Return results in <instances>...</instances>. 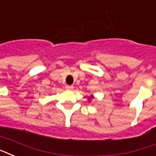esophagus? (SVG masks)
I'll return each mask as SVG.
<instances>
[{
	"mask_svg": "<svg viewBox=\"0 0 156 156\" xmlns=\"http://www.w3.org/2000/svg\"><path fill=\"white\" fill-rule=\"evenodd\" d=\"M65 88L67 89V90H69V91H71V90H73V86H72V85H67V86L65 87Z\"/></svg>",
	"mask_w": 156,
	"mask_h": 156,
	"instance_id": "esophagus-1",
	"label": "esophagus"
}]
</instances>
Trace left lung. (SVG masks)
Masks as SVG:
<instances>
[{
  "label": "left lung",
  "mask_w": 156,
  "mask_h": 156,
  "mask_svg": "<svg viewBox=\"0 0 156 156\" xmlns=\"http://www.w3.org/2000/svg\"><path fill=\"white\" fill-rule=\"evenodd\" d=\"M89 100H90V98H89Z\"/></svg>",
  "instance_id": "left-lung-1"
}]
</instances>
